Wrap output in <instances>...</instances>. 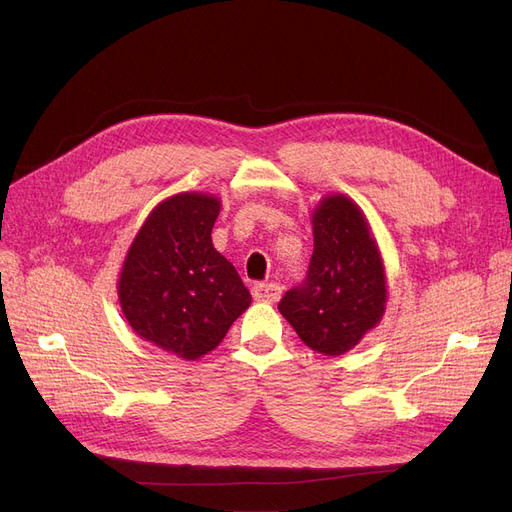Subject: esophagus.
Wrapping results in <instances>:
<instances>
[{"label": "esophagus", "mask_w": 512, "mask_h": 512, "mask_svg": "<svg viewBox=\"0 0 512 512\" xmlns=\"http://www.w3.org/2000/svg\"><path fill=\"white\" fill-rule=\"evenodd\" d=\"M253 297L263 303H276L282 297V286L280 284H257L253 286Z\"/></svg>", "instance_id": "esophagus-1"}]
</instances>
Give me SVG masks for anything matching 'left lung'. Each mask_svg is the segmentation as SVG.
I'll list each match as a JSON object with an SVG mask.
<instances>
[{
  "instance_id": "left-lung-1",
  "label": "left lung",
  "mask_w": 512,
  "mask_h": 512,
  "mask_svg": "<svg viewBox=\"0 0 512 512\" xmlns=\"http://www.w3.org/2000/svg\"><path fill=\"white\" fill-rule=\"evenodd\" d=\"M311 222L307 282L288 290L278 309L311 351L340 357L380 326L388 303L386 267L363 209L348 195L321 197Z\"/></svg>"
}]
</instances>
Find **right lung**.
Returning a JSON list of instances; mask_svg holds the SVG:
<instances>
[{"mask_svg": "<svg viewBox=\"0 0 512 512\" xmlns=\"http://www.w3.org/2000/svg\"><path fill=\"white\" fill-rule=\"evenodd\" d=\"M220 197L176 193L157 203L132 238L118 274V301L132 332L178 359L218 348L251 305L234 265L213 247Z\"/></svg>", "mask_w": 512, "mask_h": 512, "instance_id": "add662e5", "label": "right lung"}]
</instances>
